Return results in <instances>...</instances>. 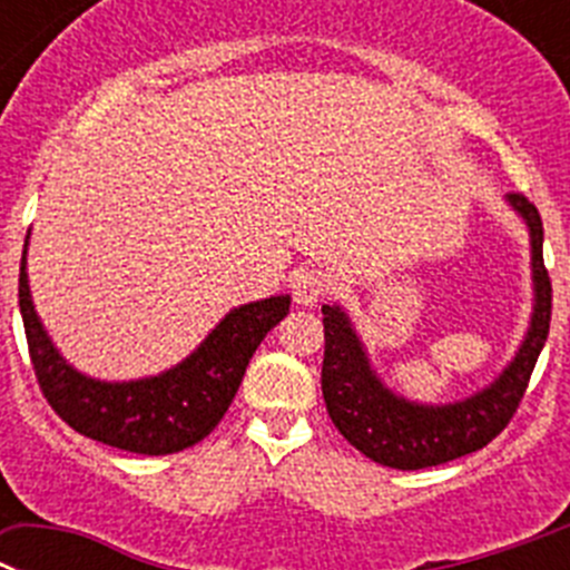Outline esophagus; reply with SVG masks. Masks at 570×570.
<instances>
[{
	"mask_svg": "<svg viewBox=\"0 0 570 570\" xmlns=\"http://www.w3.org/2000/svg\"><path fill=\"white\" fill-rule=\"evenodd\" d=\"M295 301L301 306H315L326 289H330V275L323 273V269H306L295 278Z\"/></svg>",
	"mask_w": 570,
	"mask_h": 570,
	"instance_id": "obj_1",
	"label": "esophagus"
}]
</instances>
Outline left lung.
<instances>
[{"label": "left lung", "mask_w": 570, "mask_h": 570, "mask_svg": "<svg viewBox=\"0 0 570 570\" xmlns=\"http://www.w3.org/2000/svg\"><path fill=\"white\" fill-rule=\"evenodd\" d=\"M505 202L525 222L531 238L534 312L514 361L502 368L494 383L471 397L429 406L394 394L368 363L366 346L346 312L337 304L323 306L326 348L321 389L326 412L337 432L374 463L400 471L449 463L489 445L514 417L551 326V278L542 261L540 213L522 193H509Z\"/></svg>", "instance_id": "1"}]
</instances>
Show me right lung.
<instances>
[{
  "mask_svg": "<svg viewBox=\"0 0 570 570\" xmlns=\"http://www.w3.org/2000/svg\"><path fill=\"white\" fill-rule=\"evenodd\" d=\"M28 240L19 266V309L39 389L70 429L132 454H176L222 423L249 357L289 312V295L235 306L181 363L141 381L107 383L76 372L45 332L28 284Z\"/></svg>",
  "mask_w": 570,
  "mask_h": 570,
  "instance_id": "obj_1",
  "label": "right lung"
}]
</instances>
